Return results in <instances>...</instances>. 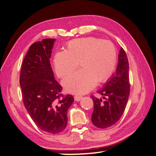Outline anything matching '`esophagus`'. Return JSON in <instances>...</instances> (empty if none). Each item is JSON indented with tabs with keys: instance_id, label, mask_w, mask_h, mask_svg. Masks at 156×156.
<instances>
[{
	"instance_id": "obj_1",
	"label": "esophagus",
	"mask_w": 156,
	"mask_h": 156,
	"mask_svg": "<svg viewBox=\"0 0 156 156\" xmlns=\"http://www.w3.org/2000/svg\"><path fill=\"white\" fill-rule=\"evenodd\" d=\"M83 98V97L82 96H79V95H76V96H74V100L76 101H80L81 99H82Z\"/></svg>"
}]
</instances>
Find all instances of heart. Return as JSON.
<instances>
[{
	"instance_id": "b5f03b06",
	"label": "heart",
	"mask_w": 156,
	"mask_h": 156,
	"mask_svg": "<svg viewBox=\"0 0 156 156\" xmlns=\"http://www.w3.org/2000/svg\"><path fill=\"white\" fill-rule=\"evenodd\" d=\"M116 59L112 42L87 37L68 42L66 51L55 54L54 65L57 75L62 78L73 72L79 63L82 69L64 79L62 85L67 92L82 94L90 91L96 82L108 80L116 67Z\"/></svg>"
}]
</instances>
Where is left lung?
Masks as SVG:
<instances>
[{"instance_id":"left-lung-1","label":"left lung","mask_w":156,"mask_h":156,"mask_svg":"<svg viewBox=\"0 0 156 156\" xmlns=\"http://www.w3.org/2000/svg\"><path fill=\"white\" fill-rule=\"evenodd\" d=\"M129 64L127 55L121 48L116 73L98 91L103 99L91 96L94 112L91 122L99 129H106L118 122L124 112L130 94Z\"/></svg>"}]
</instances>
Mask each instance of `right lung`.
<instances>
[{"mask_svg":"<svg viewBox=\"0 0 156 156\" xmlns=\"http://www.w3.org/2000/svg\"><path fill=\"white\" fill-rule=\"evenodd\" d=\"M55 41L48 38L32 44L20 74L25 108L39 129L52 134L67 126V110L74 101L72 95L62 94V87L55 80L50 61Z\"/></svg>","mask_w":156,"mask_h":156,"instance_id":"add662e5","label":"right lung"}]
</instances>
